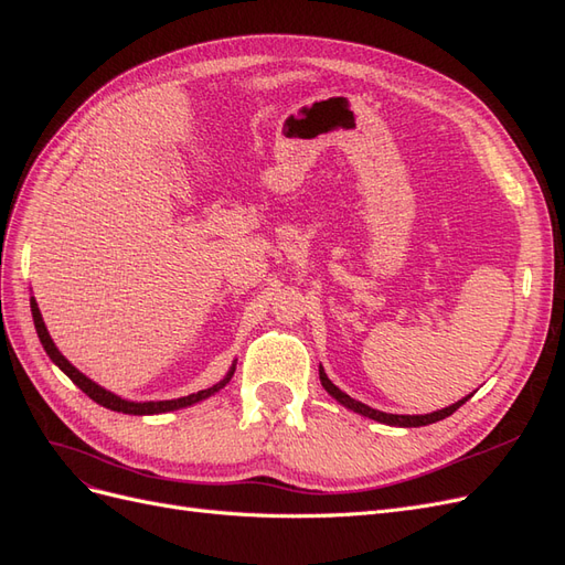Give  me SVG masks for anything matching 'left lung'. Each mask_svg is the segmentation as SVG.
Wrapping results in <instances>:
<instances>
[{"mask_svg":"<svg viewBox=\"0 0 565 565\" xmlns=\"http://www.w3.org/2000/svg\"><path fill=\"white\" fill-rule=\"evenodd\" d=\"M319 381H321V385H324V391L333 397V399H338L341 402V405L345 407V409H350V412H354V414H362V416H366V418H374V422H379V424H385V426H397V428H418V426H428V424H435V422H443L445 416H449V414H455L466 399H469L471 395H466L463 399H459V402H455V405H449V407H445V409H438V412H430V414H385V412H379V409H372L369 405H362V402H358V399H352L350 395H345L341 388H335V385L329 381V376H327V372H324V366L319 364Z\"/></svg>","mask_w":565,"mask_h":565,"instance_id":"left-lung-1","label":"left lung"}]
</instances>
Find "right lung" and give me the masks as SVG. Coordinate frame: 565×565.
<instances>
[{
    "label": "right lung",
    "instance_id": "right-lung-1",
    "mask_svg": "<svg viewBox=\"0 0 565 565\" xmlns=\"http://www.w3.org/2000/svg\"><path fill=\"white\" fill-rule=\"evenodd\" d=\"M30 310H32V321H35V329H38V335H40V343H42L44 352L50 354V360L61 369L63 374H66V376L77 385L79 391L87 393V395L96 402V405H102V407H106V409H110V412L147 416V414H166V412H174V409H184V407L196 405V402H203V399H207L211 395L220 393V391L224 388V385H227V383L232 381V376H234V372H236V360H234V364L230 366L227 376H224L222 381H217V383L213 385V388H205V391L191 393V395L177 397V399H149V402L125 399V397H120V395H116V393H110V391L102 388L99 383H94L89 376H85L83 372H79V369H75L66 358H63V354H61L58 348H56V343L52 341L50 331H46V327H44V319H42V312H40V308H38L35 298L30 300Z\"/></svg>",
    "mask_w": 565,
    "mask_h": 565
}]
</instances>
